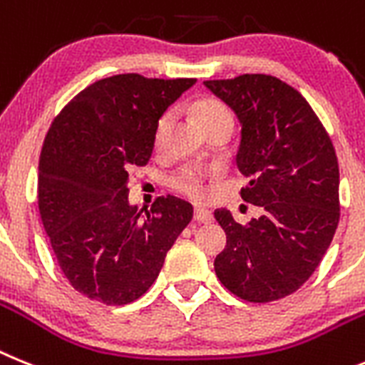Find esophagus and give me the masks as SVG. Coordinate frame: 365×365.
Here are the masks:
<instances>
[{
  "instance_id": "34e87169",
  "label": "esophagus",
  "mask_w": 365,
  "mask_h": 365,
  "mask_svg": "<svg viewBox=\"0 0 365 365\" xmlns=\"http://www.w3.org/2000/svg\"><path fill=\"white\" fill-rule=\"evenodd\" d=\"M195 220L209 224V222H213V213L205 207H195Z\"/></svg>"
}]
</instances>
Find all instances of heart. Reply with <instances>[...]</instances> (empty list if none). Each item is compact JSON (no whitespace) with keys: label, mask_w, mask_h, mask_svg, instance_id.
Here are the masks:
<instances>
[{"label":"heart","mask_w":365,"mask_h":365,"mask_svg":"<svg viewBox=\"0 0 365 365\" xmlns=\"http://www.w3.org/2000/svg\"><path fill=\"white\" fill-rule=\"evenodd\" d=\"M195 117L202 128H207L209 125L220 121L233 123L230 108L222 103V101L213 99V97L202 99L196 103ZM170 123H173V113H161V117L156 123V128H154V147H156V150H161V148L165 147V143H167ZM209 182H211V174L205 169H202L200 165H185V167L178 169L173 176H170L169 185L170 189L178 192V195L187 196V198H191V200L195 202H202L205 200L209 196V192H211Z\"/></svg>","instance_id":"1"}]
</instances>
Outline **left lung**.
<instances>
[{"instance_id": "8db88e82", "label": "left lung", "mask_w": 365, "mask_h": 365, "mask_svg": "<svg viewBox=\"0 0 365 365\" xmlns=\"http://www.w3.org/2000/svg\"><path fill=\"white\" fill-rule=\"evenodd\" d=\"M237 113V167L250 183L242 200L262 215L242 226L226 207L215 218L227 242L215 259L220 283L237 297L270 303L314 274L340 220V170L329 138L305 97L272 75L205 81Z\"/></svg>"}]
</instances>
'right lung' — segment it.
I'll return each mask as SVG.
<instances>
[{
  "label": "right lung",
  "mask_w": 365,
  "mask_h": 365,
  "mask_svg": "<svg viewBox=\"0 0 365 365\" xmlns=\"http://www.w3.org/2000/svg\"><path fill=\"white\" fill-rule=\"evenodd\" d=\"M196 78H101L60 110L38 163V209L60 270L104 305H128L160 275L192 205L160 196L141 218L128 173L148 163L161 113Z\"/></svg>",
  "instance_id": "1"
}]
</instances>
